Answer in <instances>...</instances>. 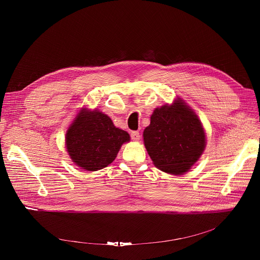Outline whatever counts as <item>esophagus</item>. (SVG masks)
<instances>
[{
  "mask_svg": "<svg viewBox=\"0 0 260 260\" xmlns=\"http://www.w3.org/2000/svg\"><path fill=\"white\" fill-rule=\"evenodd\" d=\"M131 138H132L133 141L138 142V141L140 140V138H141L140 133H139V132H132V133H131Z\"/></svg>",
  "mask_w": 260,
  "mask_h": 260,
  "instance_id": "obj_1",
  "label": "esophagus"
}]
</instances>
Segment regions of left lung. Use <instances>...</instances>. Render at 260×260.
Wrapping results in <instances>:
<instances>
[{
  "mask_svg": "<svg viewBox=\"0 0 260 260\" xmlns=\"http://www.w3.org/2000/svg\"><path fill=\"white\" fill-rule=\"evenodd\" d=\"M144 144L160 171L183 175L201 157L206 134L194 111L180 98L156 108L143 133Z\"/></svg>",
  "mask_w": 260,
  "mask_h": 260,
  "instance_id": "1",
  "label": "left lung"
}]
</instances>
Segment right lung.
Masks as SVG:
<instances>
[{
    "instance_id": "add662e5",
    "label": "right lung",
    "mask_w": 260,
    "mask_h": 260,
    "mask_svg": "<svg viewBox=\"0 0 260 260\" xmlns=\"http://www.w3.org/2000/svg\"><path fill=\"white\" fill-rule=\"evenodd\" d=\"M129 135L116 127L110 117L98 110L81 108L66 134V147L72 161L93 172L108 167L116 158Z\"/></svg>"
}]
</instances>
